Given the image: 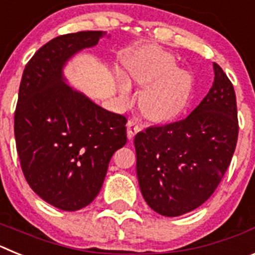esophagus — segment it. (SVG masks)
Returning a JSON list of instances; mask_svg holds the SVG:
<instances>
[{
  "label": "esophagus",
  "mask_w": 255,
  "mask_h": 255,
  "mask_svg": "<svg viewBox=\"0 0 255 255\" xmlns=\"http://www.w3.org/2000/svg\"><path fill=\"white\" fill-rule=\"evenodd\" d=\"M140 130H141L140 125H139L136 121L135 120L128 121V138H129L130 140H131V139L135 136V134H136L138 131H140Z\"/></svg>",
  "instance_id": "1"
}]
</instances>
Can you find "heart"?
Wrapping results in <instances>:
<instances>
[{"label": "heart", "instance_id": "obj_1", "mask_svg": "<svg viewBox=\"0 0 255 255\" xmlns=\"http://www.w3.org/2000/svg\"><path fill=\"white\" fill-rule=\"evenodd\" d=\"M134 82L147 85L141 93L143 112L154 121H167L182 111L190 93V76L175 67L168 53L149 51L130 65ZM120 94L125 101L131 98V87L126 79L119 82Z\"/></svg>", "mask_w": 255, "mask_h": 255}]
</instances>
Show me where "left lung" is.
<instances>
[{"label":"left lung","mask_w":255,"mask_h":255,"mask_svg":"<svg viewBox=\"0 0 255 255\" xmlns=\"http://www.w3.org/2000/svg\"><path fill=\"white\" fill-rule=\"evenodd\" d=\"M215 82L184 120L135 135L136 175L148 206L166 217L198 208L216 190L238 141L233 83L213 64Z\"/></svg>","instance_id":"8db88e82"}]
</instances>
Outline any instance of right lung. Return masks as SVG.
Returning <instances> with one entry per match:
<instances>
[{"label":"right lung","mask_w":255,"mask_h":255,"mask_svg":"<svg viewBox=\"0 0 255 255\" xmlns=\"http://www.w3.org/2000/svg\"><path fill=\"white\" fill-rule=\"evenodd\" d=\"M106 31L60 35L29 60L15 110V140L29 186L62 211L91 204L108 163L126 144V117L110 112L65 83L62 69L76 52L96 46Z\"/></svg>","instance_id":"add662e5"}]
</instances>
